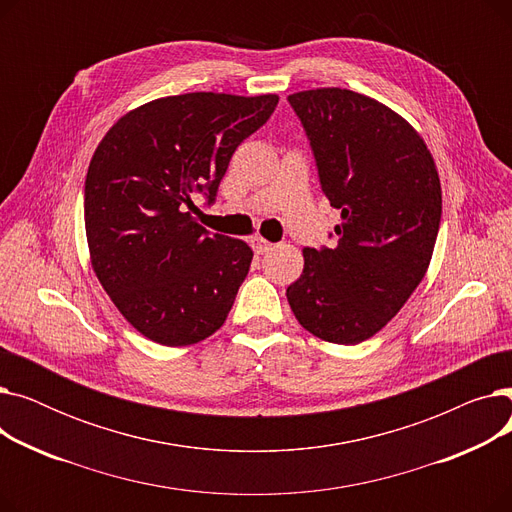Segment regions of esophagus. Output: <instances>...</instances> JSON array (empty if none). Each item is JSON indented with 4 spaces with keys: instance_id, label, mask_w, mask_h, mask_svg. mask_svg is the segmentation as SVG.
I'll return each instance as SVG.
<instances>
[{
    "instance_id": "obj_1",
    "label": "esophagus",
    "mask_w": 512,
    "mask_h": 512,
    "mask_svg": "<svg viewBox=\"0 0 512 512\" xmlns=\"http://www.w3.org/2000/svg\"><path fill=\"white\" fill-rule=\"evenodd\" d=\"M251 247H253V251L257 253V255H263V253H267V251H270L272 249V242L270 240H265L263 236H251Z\"/></svg>"
}]
</instances>
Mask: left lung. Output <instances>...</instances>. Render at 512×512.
I'll return each mask as SVG.
<instances>
[{
	"label": "left lung",
	"instance_id": "obj_1",
	"mask_svg": "<svg viewBox=\"0 0 512 512\" xmlns=\"http://www.w3.org/2000/svg\"><path fill=\"white\" fill-rule=\"evenodd\" d=\"M288 101L342 224L336 249H303V274L286 297L313 336L359 344L402 309L432 261L442 218L436 161L421 134L378 99L321 87Z\"/></svg>",
	"mask_w": 512,
	"mask_h": 512
}]
</instances>
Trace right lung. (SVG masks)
Segmentation results:
<instances>
[{
  "instance_id": "obj_1",
  "label": "right lung",
  "mask_w": 512,
  "mask_h": 512,
  "mask_svg": "<svg viewBox=\"0 0 512 512\" xmlns=\"http://www.w3.org/2000/svg\"><path fill=\"white\" fill-rule=\"evenodd\" d=\"M276 105V93L159 97L126 112L97 145L85 180L89 259L145 338L188 346L226 321L253 251L209 234L191 195L207 191L213 201L232 153Z\"/></svg>"
}]
</instances>
